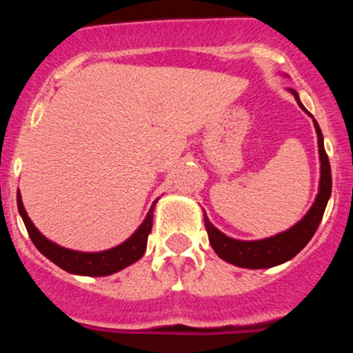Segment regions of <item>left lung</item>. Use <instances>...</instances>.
Wrapping results in <instances>:
<instances>
[{"instance_id":"8db88e82","label":"left lung","mask_w":353,"mask_h":353,"mask_svg":"<svg viewBox=\"0 0 353 353\" xmlns=\"http://www.w3.org/2000/svg\"><path fill=\"white\" fill-rule=\"evenodd\" d=\"M290 92L297 99L299 106L303 111V104L299 99V94L290 89ZM315 131H317V143H319V154H320V184L319 194L315 197L314 205H312L309 212L303 216V219L287 229L285 232L277 234V236L261 239V241H237V239L228 237L222 234L221 230L214 228L210 224L209 217L204 214V224L208 229L209 242L212 249L222 261L229 262V264L244 267V269H269V267L283 264V262L290 261L295 257L301 250L309 244V241L314 237L315 230H317L320 221L323 217V210L327 208L330 192H332V172L330 163L327 157L325 148H323V136L320 131L317 121L314 119Z\"/></svg>"}]
</instances>
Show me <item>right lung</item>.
Masks as SVG:
<instances>
[{
    "label": "right lung",
    "mask_w": 353,
    "mask_h": 353,
    "mask_svg": "<svg viewBox=\"0 0 353 353\" xmlns=\"http://www.w3.org/2000/svg\"><path fill=\"white\" fill-rule=\"evenodd\" d=\"M18 210L21 214L24 225H26L28 234H30L31 241L36 245V249L41 252L44 257L50 259L56 265L61 267L63 270L70 274L78 275H89V277H104V275H111L119 270L125 269L128 265L134 264L144 255L145 245H148V236L151 234L152 229V214H154V204L149 209L148 216H145L143 224L137 228V230L132 234L128 241L123 244L112 247L109 250H103V252H79V250H71L66 247H61L50 239H46L34 228L31 219L28 217L26 210H24L21 194L18 190Z\"/></svg>",
    "instance_id": "right-lung-1"
}]
</instances>
